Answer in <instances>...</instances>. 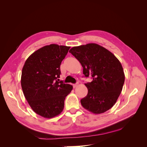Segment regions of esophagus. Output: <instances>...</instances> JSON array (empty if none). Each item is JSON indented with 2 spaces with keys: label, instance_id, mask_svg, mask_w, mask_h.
Instances as JSON below:
<instances>
[{
  "label": "esophagus",
  "instance_id": "34e87169",
  "mask_svg": "<svg viewBox=\"0 0 147 147\" xmlns=\"http://www.w3.org/2000/svg\"><path fill=\"white\" fill-rule=\"evenodd\" d=\"M78 84V83H75V84H73V87L75 88H76L77 86V85Z\"/></svg>",
  "mask_w": 147,
  "mask_h": 147
}]
</instances>
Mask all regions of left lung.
Masks as SVG:
<instances>
[{"label": "left lung", "instance_id": "left-lung-1", "mask_svg": "<svg viewBox=\"0 0 147 147\" xmlns=\"http://www.w3.org/2000/svg\"><path fill=\"white\" fill-rule=\"evenodd\" d=\"M69 52L82 64L84 77L92 81L84 84L88 94L81 99L83 107L94 114L110 109L122 91L124 83L123 67L113 53L96 43L74 47Z\"/></svg>", "mask_w": 147, "mask_h": 147}]
</instances>
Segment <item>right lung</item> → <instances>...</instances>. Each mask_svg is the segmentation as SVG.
I'll list each match as a JSON object with an SVG mask.
<instances>
[{
	"instance_id": "add662e5",
	"label": "right lung",
	"mask_w": 147,
	"mask_h": 147,
	"mask_svg": "<svg viewBox=\"0 0 147 147\" xmlns=\"http://www.w3.org/2000/svg\"><path fill=\"white\" fill-rule=\"evenodd\" d=\"M70 47L51 44L35 51L26 61L21 84L34 112L46 118L59 115L73 86L59 81L61 62Z\"/></svg>"
}]
</instances>
